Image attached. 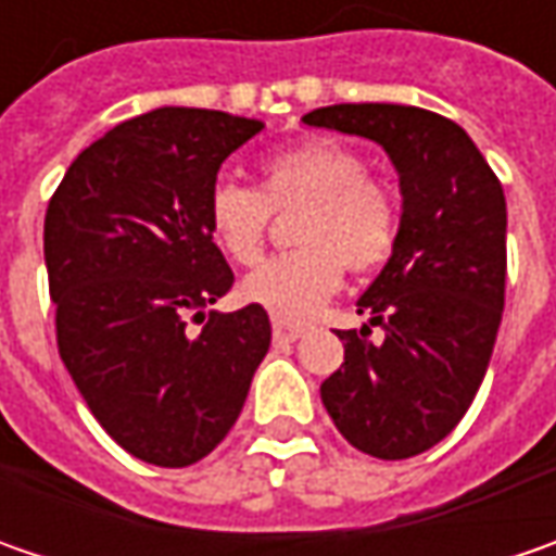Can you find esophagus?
<instances>
[{
	"mask_svg": "<svg viewBox=\"0 0 556 556\" xmlns=\"http://www.w3.org/2000/svg\"><path fill=\"white\" fill-rule=\"evenodd\" d=\"M306 331H309V325H306V321H293V318H281V315H275V318H271L275 343H293V340H300Z\"/></svg>",
	"mask_w": 556,
	"mask_h": 556,
	"instance_id": "esophagus-1",
	"label": "esophagus"
}]
</instances>
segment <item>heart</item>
Masks as SVG:
<instances>
[{
    "label": "heart",
    "mask_w": 556,
    "mask_h": 556,
    "mask_svg": "<svg viewBox=\"0 0 556 556\" xmlns=\"http://www.w3.org/2000/svg\"><path fill=\"white\" fill-rule=\"evenodd\" d=\"M260 188L219 182L206 201L210 235L228 260L250 266L266 241L268 213L303 203L293 241L303 247L278 253L250 271L241 285L250 303L300 318L321 306L343 281V268L383 266L399 238L393 191L365 173L353 148L333 139H309L268 154Z\"/></svg>",
    "instance_id": "obj_1"
}]
</instances>
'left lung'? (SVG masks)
Instances as JSON below:
<instances>
[{"mask_svg":"<svg viewBox=\"0 0 556 556\" xmlns=\"http://www.w3.org/2000/svg\"><path fill=\"white\" fill-rule=\"evenodd\" d=\"M306 126L362 136L399 173L402 216L393 253L358 315L384 328L337 331L343 365L321 402L358 452L402 460L445 439L480 390L498 337L507 275V203L458 123L405 104H331Z\"/></svg>","mask_w":556,"mask_h":556,"instance_id":"left-lung-1","label":"left lung"}]
</instances>
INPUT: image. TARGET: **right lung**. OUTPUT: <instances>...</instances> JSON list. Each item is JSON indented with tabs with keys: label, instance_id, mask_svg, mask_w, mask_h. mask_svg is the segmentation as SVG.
Here are the masks:
<instances>
[{
	"label": "right lung",
	"instance_id": "obj_1",
	"mask_svg": "<svg viewBox=\"0 0 556 556\" xmlns=\"http://www.w3.org/2000/svg\"><path fill=\"white\" fill-rule=\"evenodd\" d=\"M263 126L203 108L126 119L71 163L46 210L61 362L108 437L154 467H188L223 442L271 343L263 306L210 309L235 275L206 201Z\"/></svg>",
	"mask_w": 556,
	"mask_h": 556
}]
</instances>
